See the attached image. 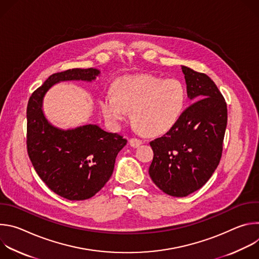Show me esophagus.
<instances>
[{
  "label": "esophagus",
  "instance_id": "obj_1",
  "mask_svg": "<svg viewBox=\"0 0 259 259\" xmlns=\"http://www.w3.org/2000/svg\"><path fill=\"white\" fill-rule=\"evenodd\" d=\"M129 143H130V145L132 147H137V146H139L142 143V140H140L138 138H130Z\"/></svg>",
  "mask_w": 259,
  "mask_h": 259
}]
</instances>
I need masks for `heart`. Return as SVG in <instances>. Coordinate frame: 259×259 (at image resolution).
Wrapping results in <instances>:
<instances>
[{
	"mask_svg": "<svg viewBox=\"0 0 259 259\" xmlns=\"http://www.w3.org/2000/svg\"><path fill=\"white\" fill-rule=\"evenodd\" d=\"M186 100V88L180 81L141 75L118 79L114 93L102 94L99 103L107 120L121 122L132 110L131 120L138 131L160 135L178 121Z\"/></svg>",
	"mask_w": 259,
	"mask_h": 259,
	"instance_id": "obj_1",
	"label": "heart"
}]
</instances>
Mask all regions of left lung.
Instances as JSON below:
<instances>
[{
	"instance_id": "8db88e82",
	"label": "left lung",
	"mask_w": 259,
	"mask_h": 259,
	"mask_svg": "<svg viewBox=\"0 0 259 259\" xmlns=\"http://www.w3.org/2000/svg\"><path fill=\"white\" fill-rule=\"evenodd\" d=\"M188 97L195 102L175 125L150 144L149 169L156 186L172 197H187L201 189L217 168L228 123L226 99L203 72L181 66Z\"/></svg>"
}]
</instances>
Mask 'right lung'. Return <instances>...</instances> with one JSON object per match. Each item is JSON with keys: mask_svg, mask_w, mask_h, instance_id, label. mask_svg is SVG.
I'll list each match as a JSON object with an SVG mask.
<instances>
[{"mask_svg": "<svg viewBox=\"0 0 259 259\" xmlns=\"http://www.w3.org/2000/svg\"><path fill=\"white\" fill-rule=\"evenodd\" d=\"M99 73L92 67L53 73L32 92L27 103L26 147L30 162L46 186L69 201L90 199L104 187L127 140L91 124L71 130L58 129L43 114V98L58 82H91Z\"/></svg>", "mask_w": 259, "mask_h": 259, "instance_id": "add662e5", "label": "right lung"}]
</instances>
